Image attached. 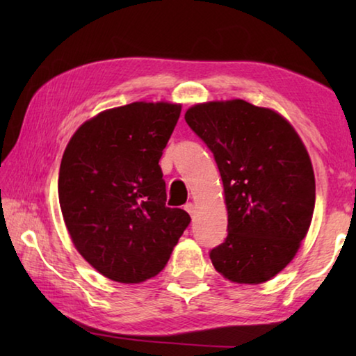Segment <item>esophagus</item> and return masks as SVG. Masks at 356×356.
Returning <instances> with one entry per match:
<instances>
[{"label": "esophagus", "mask_w": 356, "mask_h": 356, "mask_svg": "<svg viewBox=\"0 0 356 356\" xmlns=\"http://www.w3.org/2000/svg\"><path fill=\"white\" fill-rule=\"evenodd\" d=\"M184 209L186 210V212H188L190 215H193L195 213V204H191V202H186L185 206H184Z\"/></svg>", "instance_id": "obj_1"}]
</instances>
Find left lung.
<instances>
[{"mask_svg":"<svg viewBox=\"0 0 356 356\" xmlns=\"http://www.w3.org/2000/svg\"><path fill=\"white\" fill-rule=\"evenodd\" d=\"M190 129L215 156L227 209V237L210 251L216 272L261 284L292 261L316 202L311 159L297 131L270 108L245 100L197 104Z\"/></svg>","mask_w":356,"mask_h":356,"instance_id":"1","label":"left lung"}]
</instances>
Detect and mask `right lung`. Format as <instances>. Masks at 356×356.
Instances as JSON below:
<instances>
[{"instance_id": "obj_1", "label": "right lung", "mask_w": 356, "mask_h": 356, "mask_svg": "<svg viewBox=\"0 0 356 356\" xmlns=\"http://www.w3.org/2000/svg\"><path fill=\"white\" fill-rule=\"evenodd\" d=\"M182 106L135 102L89 119L59 168V206L78 252L106 278L136 284L170 261L190 215L166 207L159 161Z\"/></svg>"}]
</instances>
